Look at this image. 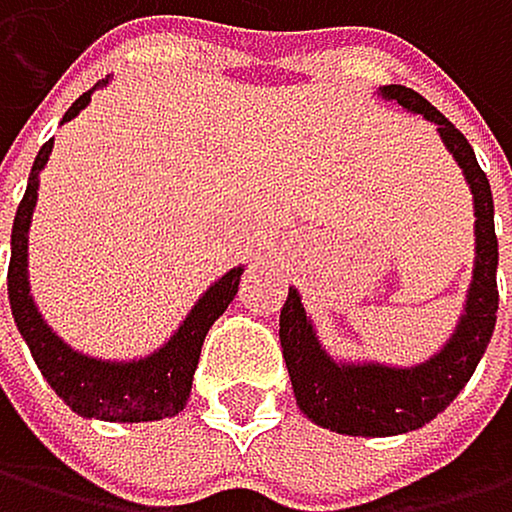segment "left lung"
Wrapping results in <instances>:
<instances>
[{"label":"left lung","mask_w":512,"mask_h":512,"mask_svg":"<svg viewBox=\"0 0 512 512\" xmlns=\"http://www.w3.org/2000/svg\"><path fill=\"white\" fill-rule=\"evenodd\" d=\"M377 97L403 106L412 116L437 125L444 147L472 191L475 210V261L466 289L463 314L450 340L415 365H387L374 359H336L318 336L302 295L289 286L280 311V346L299 409L314 425L352 437H393L428 425L441 415L456 393L469 384L475 365L491 343L497 324V235L494 198L488 176L475 160V150L444 112H437L422 94L403 84L377 87Z\"/></svg>","instance_id":"8db88e82"}]
</instances>
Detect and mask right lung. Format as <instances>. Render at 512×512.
I'll use <instances>...</instances> for the list:
<instances>
[{
    "mask_svg": "<svg viewBox=\"0 0 512 512\" xmlns=\"http://www.w3.org/2000/svg\"><path fill=\"white\" fill-rule=\"evenodd\" d=\"M112 78L97 81L68 106L62 122H71L81 109H87L94 90H103ZM53 141H46L37 153L27 176V191L18 204L15 226H12V264H8V302H12V318L24 343L30 346L37 368L43 371L46 384L53 387L71 412L81 418H100V422H163V418L179 415L191 396L194 368L201 359L204 336L213 321L229 308L239 292V280L245 264L226 270L217 283H210L182 324L172 336L141 359H97L71 349L62 336L43 321V314L30 295V273H27V235L37 210L40 172L49 163Z\"/></svg>",
    "mask_w": 512,
    "mask_h": 512,
    "instance_id": "obj_1",
    "label": "right lung"
}]
</instances>
